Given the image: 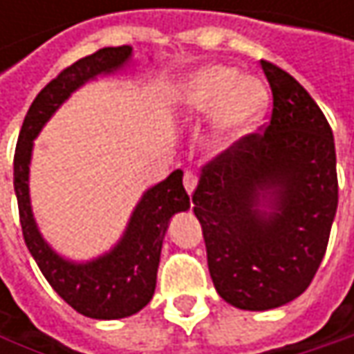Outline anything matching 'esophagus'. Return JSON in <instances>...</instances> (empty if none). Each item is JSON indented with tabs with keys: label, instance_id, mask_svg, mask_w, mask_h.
Segmentation results:
<instances>
[{
	"label": "esophagus",
	"instance_id": "esophagus-1",
	"mask_svg": "<svg viewBox=\"0 0 354 354\" xmlns=\"http://www.w3.org/2000/svg\"><path fill=\"white\" fill-rule=\"evenodd\" d=\"M182 182H184L186 192H188V194H192V190H194V186H196V174H194L192 170H186V172H184V178H182Z\"/></svg>",
	"mask_w": 354,
	"mask_h": 354
}]
</instances>
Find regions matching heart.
Masks as SVG:
<instances>
[{
	"label": "heart",
	"instance_id": "b5f03b06",
	"mask_svg": "<svg viewBox=\"0 0 354 354\" xmlns=\"http://www.w3.org/2000/svg\"><path fill=\"white\" fill-rule=\"evenodd\" d=\"M178 98L190 114L217 112L219 133L230 137L254 122L266 102V92L260 82L242 77L234 67L209 65L182 82Z\"/></svg>",
	"mask_w": 354,
	"mask_h": 354
}]
</instances>
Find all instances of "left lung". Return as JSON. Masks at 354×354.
Returning <instances> with one entry per match:
<instances>
[{
	"label": "left lung",
	"instance_id": "left-lung-1",
	"mask_svg": "<svg viewBox=\"0 0 354 354\" xmlns=\"http://www.w3.org/2000/svg\"><path fill=\"white\" fill-rule=\"evenodd\" d=\"M260 63L272 92L270 120L207 162L192 192L213 285L227 304L252 312L285 306L310 287L338 205L324 112L293 75Z\"/></svg>",
	"mask_w": 354,
	"mask_h": 354
}]
</instances>
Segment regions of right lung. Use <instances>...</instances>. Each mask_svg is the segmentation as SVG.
<instances>
[{
  "label": "right lung",
  "mask_w": 354,
  "mask_h": 354,
  "mask_svg": "<svg viewBox=\"0 0 354 354\" xmlns=\"http://www.w3.org/2000/svg\"><path fill=\"white\" fill-rule=\"evenodd\" d=\"M129 57L131 46L127 44L106 46L65 67L38 92L28 108L14 153V188L24 242L59 297L75 312L96 319L133 316L153 297L168 221L174 213L190 207V198L182 186V170L172 172L143 194L122 240L112 252L92 262L75 264L57 256L36 230L28 196V166L32 141L50 114L82 84L100 73L116 71L129 61Z\"/></svg>",
  "instance_id": "right-lung-1"
}]
</instances>
